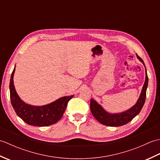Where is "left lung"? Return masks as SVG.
Segmentation results:
<instances>
[{
	"instance_id": "8db88e82",
	"label": "left lung",
	"mask_w": 160,
	"mask_h": 160,
	"mask_svg": "<svg viewBox=\"0 0 160 160\" xmlns=\"http://www.w3.org/2000/svg\"><path fill=\"white\" fill-rule=\"evenodd\" d=\"M136 56L138 59L144 64L146 73L145 82L137 102L127 111L121 112V113H111L105 110L96 100L91 99L90 108L91 113L94 118L102 124L108 126V127H120V126L124 125L131 122L137 115L140 113L142 107H143L146 100V93H147L148 87V78L144 61L137 54Z\"/></svg>"
}]
</instances>
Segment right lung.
<instances>
[{"label": "right lung", "instance_id": "obj_1", "mask_svg": "<svg viewBox=\"0 0 160 160\" xmlns=\"http://www.w3.org/2000/svg\"><path fill=\"white\" fill-rule=\"evenodd\" d=\"M15 67L10 78L9 91L12 105L17 115L27 124L36 127H47L58 122L62 117L68 102L73 96L60 98L42 106H34L26 103L19 97L13 84Z\"/></svg>", "mask_w": 160, "mask_h": 160}]
</instances>
